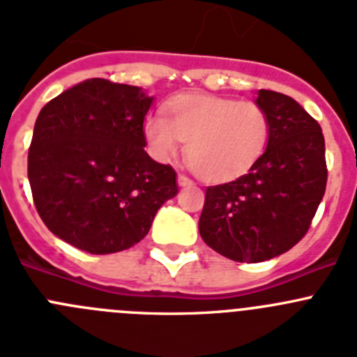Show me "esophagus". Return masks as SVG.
<instances>
[{"label": "esophagus", "mask_w": 357, "mask_h": 357, "mask_svg": "<svg viewBox=\"0 0 357 357\" xmlns=\"http://www.w3.org/2000/svg\"><path fill=\"white\" fill-rule=\"evenodd\" d=\"M178 185H181V188H188V185H193V181L188 178L185 175H178Z\"/></svg>", "instance_id": "esophagus-1"}]
</instances>
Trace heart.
Listing matches in <instances>:
<instances>
[{"label":"heart","instance_id":"obj_1","mask_svg":"<svg viewBox=\"0 0 357 357\" xmlns=\"http://www.w3.org/2000/svg\"><path fill=\"white\" fill-rule=\"evenodd\" d=\"M144 119L151 157L172 162L188 143L189 166L206 182H229L245 175L263 157L270 137L266 110L252 100L211 94L173 98Z\"/></svg>","mask_w":357,"mask_h":357}]
</instances>
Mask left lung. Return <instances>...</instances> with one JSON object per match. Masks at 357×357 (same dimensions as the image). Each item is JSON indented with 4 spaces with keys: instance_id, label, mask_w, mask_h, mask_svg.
<instances>
[{
    "instance_id": "left-lung-1",
    "label": "left lung",
    "mask_w": 357,
    "mask_h": 357,
    "mask_svg": "<svg viewBox=\"0 0 357 357\" xmlns=\"http://www.w3.org/2000/svg\"><path fill=\"white\" fill-rule=\"evenodd\" d=\"M270 137L247 175L206 189L198 229L218 254L238 263H261L304 238L327 184L321 128L293 98L259 89Z\"/></svg>"
}]
</instances>
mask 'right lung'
Returning <instances> with one entry per match:
<instances>
[{
	"mask_svg": "<svg viewBox=\"0 0 357 357\" xmlns=\"http://www.w3.org/2000/svg\"><path fill=\"white\" fill-rule=\"evenodd\" d=\"M151 103L141 87L91 78L43 107L28 181L37 213L56 238L89 254L127 250L178 193L172 166L144 151Z\"/></svg>",
	"mask_w": 357,
	"mask_h": 357,
	"instance_id": "right-lung-1",
	"label": "right lung"
}]
</instances>
